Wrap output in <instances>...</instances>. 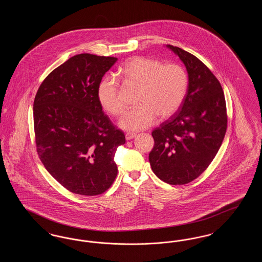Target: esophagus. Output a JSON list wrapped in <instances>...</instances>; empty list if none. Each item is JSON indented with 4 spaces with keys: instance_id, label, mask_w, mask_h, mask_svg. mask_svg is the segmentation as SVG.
Segmentation results:
<instances>
[{
    "instance_id": "1",
    "label": "esophagus",
    "mask_w": 262,
    "mask_h": 262,
    "mask_svg": "<svg viewBox=\"0 0 262 262\" xmlns=\"http://www.w3.org/2000/svg\"><path fill=\"white\" fill-rule=\"evenodd\" d=\"M136 137H137V134H134V133H126L125 134V139L126 140H130V139H133Z\"/></svg>"
}]
</instances>
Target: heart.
<instances>
[{
  "instance_id": "b5f03b06",
  "label": "heart",
  "mask_w": 262,
  "mask_h": 262,
  "mask_svg": "<svg viewBox=\"0 0 262 262\" xmlns=\"http://www.w3.org/2000/svg\"><path fill=\"white\" fill-rule=\"evenodd\" d=\"M125 82L139 86L137 107L128 110L119 125L126 130L137 132L152 125L158 116L167 119L182 106L187 95L188 75L186 69L176 62L136 57L120 70ZM98 100L106 112L119 116L125 110L120 96V84L112 76H106L98 86Z\"/></svg>"
}]
</instances>
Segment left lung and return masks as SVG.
<instances>
[{"mask_svg":"<svg viewBox=\"0 0 262 262\" xmlns=\"http://www.w3.org/2000/svg\"><path fill=\"white\" fill-rule=\"evenodd\" d=\"M185 63L188 88L182 106L152 132V171L169 185H186L216 156L227 129L224 92L211 71L192 54L167 45Z\"/></svg>","mask_w":262,"mask_h":262,"instance_id":"8db88e82","label":"left lung"}]
</instances>
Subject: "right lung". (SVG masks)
Returning a JSON list of instances; mask_svg holds the SVG:
<instances>
[{
	"label": "right lung",
	"mask_w": 262,
	"mask_h": 262,
	"mask_svg": "<svg viewBox=\"0 0 262 262\" xmlns=\"http://www.w3.org/2000/svg\"><path fill=\"white\" fill-rule=\"evenodd\" d=\"M118 61L115 57L78 54L43 80L33 103L38 156L68 190L98 195L112 186L118 146L124 133L102 111L98 86Z\"/></svg>",
	"instance_id": "1"
}]
</instances>
